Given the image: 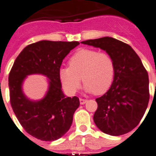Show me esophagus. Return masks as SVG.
I'll use <instances>...</instances> for the list:
<instances>
[{
  "instance_id": "1",
  "label": "esophagus",
  "mask_w": 156,
  "mask_h": 156,
  "mask_svg": "<svg viewBox=\"0 0 156 156\" xmlns=\"http://www.w3.org/2000/svg\"><path fill=\"white\" fill-rule=\"evenodd\" d=\"M87 102V100L83 99V98H80V104H84Z\"/></svg>"
}]
</instances>
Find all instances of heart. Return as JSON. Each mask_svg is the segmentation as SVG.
<instances>
[{
	"label": "heart",
	"mask_w": 156,
	"mask_h": 156,
	"mask_svg": "<svg viewBox=\"0 0 156 156\" xmlns=\"http://www.w3.org/2000/svg\"><path fill=\"white\" fill-rule=\"evenodd\" d=\"M69 67H62L58 75L66 92L75 94L80 87L81 78L84 90L97 95L109 90L114 78V62L110 54L91 48H81L73 55Z\"/></svg>",
	"instance_id": "heart-1"
}]
</instances>
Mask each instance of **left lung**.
I'll return each mask as SVG.
<instances>
[{
	"label": "left lung",
	"instance_id": "left-lung-1",
	"mask_svg": "<svg viewBox=\"0 0 156 156\" xmlns=\"http://www.w3.org/2000/svg\"><path fill=\"white\" fill-rule=\"evenodd\" d=\"M111 55L114 62V78L106 94L96 99L95 125L104 133L119 136L134 129L145 114L149 101L148 76L134 49L111 37L83 41Z\"/></svg>",
	"mask_w": 156,
	"mask_h": 156
}]
</instances>
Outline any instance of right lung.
<instances>
[{
	"label": "right lung",
	"instance_id": "add662e5",
	"mask_svg": "<svg viewBox=\"0 0 156 156\" xmlns=\"http://www.w3.org/2000/svg\"><path fill=\"white\" fill-rule=\"evenodd\" d=\"M78 45V42L39 41L25 47L11 68L8 86L13 111L25 131L38 139H58L72 125L74 112L80 106L79 98L66 97L58 72L63 58ZM32 74L48 78V90L38 101L29 99L23 92V83Z\"/></svg>",
	"mask_w": 156,
	"mask_h": 156
}]
</instances>
